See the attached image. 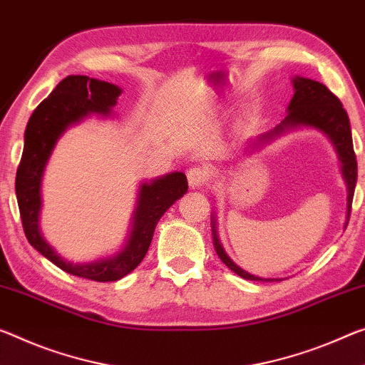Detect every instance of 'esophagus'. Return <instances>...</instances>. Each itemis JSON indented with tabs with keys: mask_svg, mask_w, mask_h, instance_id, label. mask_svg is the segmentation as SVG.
<instances>
[{
	"mask_svg": "<svg viewBox=\"0 0 365 365\" xmlns=\"http://www.w3.org/2000/svg\"><path fill=\"white\" fill-rule=\"evenodd\" d=\"M207 177H210V172H207V169L203 165H193L192 169L187 172L188 185L192 188L205 187V183L207 182Z\"/></svg>",
	"mask_w": 365,
	"mask_h": 365,
	"instance_id": "esophagus-1",
	"label": "esophagus"
}]
</instances>
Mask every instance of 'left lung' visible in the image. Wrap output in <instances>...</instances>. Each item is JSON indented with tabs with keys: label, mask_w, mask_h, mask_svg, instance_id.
Instances as JSON below:
<instances>
[{
	"label": "left lung",
	"mask_w": 365,
	"mask_h": 365,
	"mask_svg": "<svg viewBox=\"0 0 365 365\" xmlns=\"http://www.w3.org/2000/svg\"><path fill=\"white\" fill-rule=\"evenodd\" d=\"M294 97L289 103V115L284 118L281 125H277L273 131L266 133L259 141L273 140L274 136L284 133V130L296 128V126H312L325 133V135L331 140V143L336 148L339 154L341 164H343V175L344 180L348 183V219L351 216L352 207V196H354L356 180H357V160L354 146H352V136H351V125L349 117L343 108V103L339 102L336 96L329 91L325 84L318 83L314 79L307 78H294ZM212 221V239H214V248L222 263L239 274L244 279L250 281H277V279H263V277L253 276L247 273L242 268H239L232 259L227 257L224 252L222 245L219 244L216 227H214ZM348 225V224H346Z\"/></svg>",
	"instance_id": "8db88e82"
}]
</instances>
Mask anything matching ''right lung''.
<instances>
[{"mask_svg":"<svg viewBox=\"0 0 365 365\" xmlns=\"http://www.w3.org/2000/svg\"><path fill=\"white\" fill-rule=\"evenodd\" d=\"M120 94L118 86L106 81L74 74L66 76L58 83L47 99L38 103L29 118L24 151L16 172L17 205L29 244L66 273L99 282L121 279L143 262L151 245L155 224L188 190L187 177L182 172L169 173L153 183H143L128 245L113 258L89 264H73L63 259L45 242L38 229V212L42 205L40 183L58 136L69 125L88 117L89 113L108 115Z\"/></svg>","mask_w":365,"mask_h":365,"instance_id":"obj_1","label":"right lung"}]
</instances>
